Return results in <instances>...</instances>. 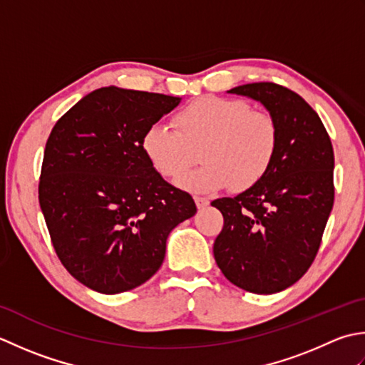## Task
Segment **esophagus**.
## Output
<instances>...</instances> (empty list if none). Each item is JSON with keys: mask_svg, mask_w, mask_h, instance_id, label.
Returning a JSON list of instances; mask_svg holds the SVG:
<instances>
[{"mask_svg": "<svg viewBox=\"0 0 365 365\" xmlns=\"http://www.w3.org/2000/svg\"><path fill=\"white\" fill-rule=\"evenodd\" d=\"M193 200H195V205H197L198 210H205V207L210 205V200L205 198V197H195Z\"/></svg>", "mask_w": 365, "mask_h": 365, "instance_id": "esophagus-1", "label": "esophagus"}]
</instances>
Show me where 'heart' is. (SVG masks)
<instances>
[{
  "instance_id": "1",
  "label": "heart",
  "mask_w": 365,
  "mask_h": 365,
  "mask_svg": "<svg viewBox=\"0 0 365 365\" xmlns=\"http://www.w3.org/2000/svg\"><path fill=\"white\" fill-rule=\"evenodd\" d=\"M172 129L151 125L141 151L155 173L176 181L197 158L202 165L180 181L182 189L211 193L232 187L245 192L262 182L279 151V125L247 101L205 96L182 107Z\"/></svg>"
}]
</instances>
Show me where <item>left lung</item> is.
<instances>
[{
    "instance_id": "1",
    "label": "left lung",
    "mask_w": 365,
    "mask_h": 365,
    "mask_svg": "<svg viewBox=\"0 0 365 365\" xmlns=\"http://www.w3.org/2000/svg\"><path fill=\"white\" fill-rule=\"evenodd\" d=\"M228 93L262 102L279 125L277 158L264 180L211 203L224 215L215 263L233 285L257 294L292 287L307 272L334 205V151L317 111L271 81Z\"/></svg>"
}]
</instances>
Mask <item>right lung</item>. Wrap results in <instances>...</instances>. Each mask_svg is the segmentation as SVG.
<instances>
[{"instance_id": "obj_1", "label": "right lung", "mask_w": 365, "mask_h": 365, "mask_svg": "<svg viewBox=\"0 0 365 365\" xmlns=\"http://www.w3.org/2000/svg\"><path fill=\"white\" fill-rule=\"evenodd\" d=\"M181 98L99 88L59 118L43 151L39 205L59 262L103 294L145 284L170 232L197 212L187 192L155 173L141 135Z\"/></svg>"}]
</instances>
